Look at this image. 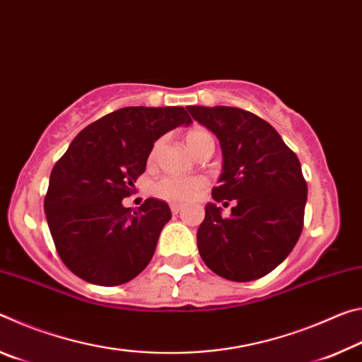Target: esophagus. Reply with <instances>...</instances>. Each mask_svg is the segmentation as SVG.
I'll list each match as a JSON object with an SVG mask.
<instances>
[{"mask_svg":"<svg viewBox=\"0 0 362 362\" xmlns=\"http://www.w3.org/2000/svg\"><path fill=\"white\" fill-rule=\"evenodd\" d=\"M182 209H183L182 204H177V203L170 204V211H173V214H179Z\"/></svg>","mask_w":362,"mask_h":362,"instance_id":"esophagus-1","label":"esophagus"}]
</instances>
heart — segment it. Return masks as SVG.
Masks as SVG:
<instances>
[{"label": "heart", "instance_id": "heart-1", "mask_svg": "<svg viewBox=\"0 0 362 362\" xmlns=\"http://www.w3.org/2000/svg\"><path fill=\"white\" fill-rule=\"evenodd\" d=\"M212 136L207 132L204 127H193L185 134V142L189 150H192L194 155H198L201 148L211 142ZM206 187V182L203 179H179V177H166V179L159 180L155 187H153V193H155L158 198L166 199V201H192L198 196L203 188Z\"/></svg>", "mask_w": 362, "mask_h": 362}]
</instances>
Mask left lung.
Listing matches in <instances>:
<instances>
[{
	"label": "left lung",
	"mask_w": 362,
	"mask_h": 362,
	"mask_svg": "<svg viewBox=\"0 0 362 362\" xmlns=\"http://www.w3.org/2000/svg\"><path fill=\"white\" fill-rule=\"evenodd\" d=\"M216 134L223 155L220 185L206 204L198 250L214 273L247 283L273 272L296 246L303 228L306 182L296 153L272 124L235 107H187ZM235 203L232 216L221 208Z\"/></svg>",
	"instance_id": "obj_1"
}]
</instances>
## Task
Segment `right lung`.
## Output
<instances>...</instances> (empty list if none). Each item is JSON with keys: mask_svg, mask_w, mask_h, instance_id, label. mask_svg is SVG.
<instances>
[{"mask_svg": "<svg viewBox=\"0 0 362 362\" xmlns=\"http://www.w3.org/2000/svg\"><path fill=\"white\" fill-rule=\"evenodd\" d=\"M192 118L183 107H126L78 134L49 177L45 212L59 257L78 278L119 286L142 273L173 214L148 198L122 206L156 140Z\"/></svg>", "mask_w": 362, "mask_h": 362, "instance_id": "obj_1", "label": "right lung"}]
</instances>
